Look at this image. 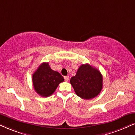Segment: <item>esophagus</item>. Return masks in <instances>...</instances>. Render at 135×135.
Segmentation results:
<instances>
[{"instance_id":"obj_1","label":"esophagus","mask_w":135,"mask_h":135,"mask_svg":"<svg viewBox=\"0 0 135 135\" xmlns=\"http://www.w3.org/2000/svg\"><path fill=\"white\" fill-rule=\"evenodd\" d=\"M64 79H65V81H68L69 80V76H64Z\"/></svg>"}]
</instances>
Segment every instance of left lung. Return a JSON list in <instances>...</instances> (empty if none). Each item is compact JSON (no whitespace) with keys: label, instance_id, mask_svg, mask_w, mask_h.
I'll return each mask as SVG.
<instances>
[{"label":"left lung","instance_id":"obj_1","mask_svg":"<svg viewBox=\"0 0 135 135\" xmlns=\"http://www.w3.org/2000/svg\"><path fill=\"white\" fill-rule=\"evenodd\" d=\"M70 81L76 94L85 100L96 97L103 88L101 73L88 64L81 65Z\"/></svg>","mask_w":135,"mask_h":135}]
</instances>
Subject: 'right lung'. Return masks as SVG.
<instances>
[{"mask_svg":"<svg viewBox=\"0 0 135 135\" xmlns=\"http://www.w3.org/2000/svg\"><path fill=\"white\" fill-rule=\"evenodd\" d=\"M64 78L57 71L51 69L49 63H42L32 75L35 91L43 97L50 96Z\"/></svg>","mask_w":135,"mask_h":135,"instance_id":"add662e5","label":"right lung"}]
</instances>
